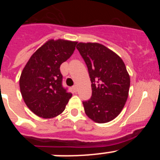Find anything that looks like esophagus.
<instances>
[{
	"instance_id": "34e87169",
	"label": "esophagus",
	"mask_w": 160,
	"mask_h": 160,
	"mask_svg": "<svg viewBox=\"0 0 160 160\" xmlns=\"http://www.w3.org/2000/svg\"><path fill=\"white\" fill-rule=\"evenodd\" d=\"M72 89H73V90L74 91V92H76V91H77V90H78L77 86H73V87H72Z\"/></svg>"
}]
</instances>
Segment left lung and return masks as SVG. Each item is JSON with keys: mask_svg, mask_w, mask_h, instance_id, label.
Returning a JSON list of instances; mask_svg holds the SVG:
<instances>
[{"mask_svg": "<svg viewBox=\"0 0 160 160\" xmlns=\"http://www.w3.org/2000/svg\"><path fill=\"white\" fill-rule=\"evenodd\" d=\"M87 64L92 95L83 101L85 113L98 123L116 118L128 97L130 76L123 61L98 43H78L76 46Z\"/></svg>", "mask_w": 160, "mask_h": 160, "instance_id": "obj_1", "label": "left lung"}]
</instances>
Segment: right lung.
<instances>
[{"mask_svg":"<svg viewBox=\"0 0 160 160\" xmlns=\"http://www.w3.org/2000/svg\"><path fill=\"white\" fill-rule=\"evenodd\" d=\"M76 42L50 40L31 56L20 78L25 104L38 116L49 118L66 108L72 94L62 86L61 64L73 54Z\"/></svg>","mask_w":160,"mask_h":160,"instance_id":"right-lung-1","label":"right lung"}]
</instances>
